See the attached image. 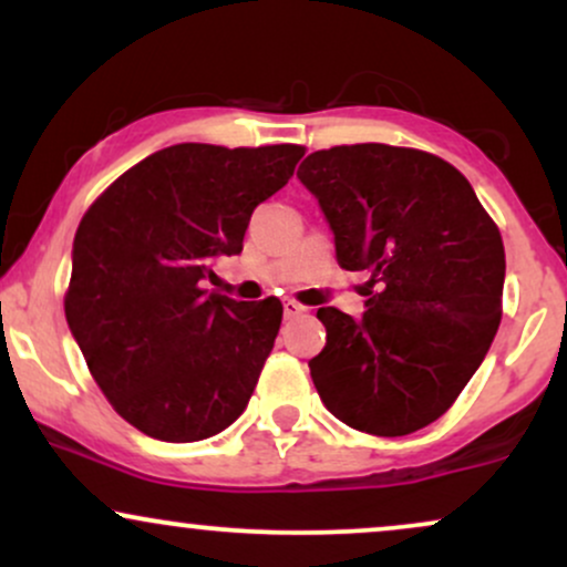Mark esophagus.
Returning a JSON list of instances; mask_svg holds the SVG:
<instances>
[{
    "label": "esophagus",
    "instance_id": "obj_1",
    "mask_svg": "<svg viewBox=\"0 0 567 567\" xmlns=\"http://www.w3.org/2000/svg\"><path fill=\"white\" fill-rule=\"evenodd\" d=\"M282 311H285V317H288V320H296V317L306 315V306H301L298 301H292V298H288V301L282 303Z\"/></svg>",
    "mask_w": 567,
    "mask_h": 567
}]
</instances>
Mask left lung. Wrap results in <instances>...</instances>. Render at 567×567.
Returning a JSON list of instances; mask_svg holds the SVG:
<instances>
[{"instance_id":"obj_1","label":"left lung","mask_w":567,"mask_h":567,"mask_svg":"<svg viewBox=\"0 0 567 567\" xmlns=\"http://www.w3.org/2000/svg\"><path fill=\"white\" fill-rule=\"evenodd\" d=\"M298 178L333 229L341 269L370 275L360 320L317 311L328 343L309 360L311 381L351 429L419 432L453 405L498 330V226L451 162L419 148H322Z\"/></svg>"}]
</instances>
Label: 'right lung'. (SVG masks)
<instances>
[{"mask_svg":"<svg viewBox=\"0 0 567 567\" xmlns=\"http://www.w3.org/2000/svg\"><path fill=\"white\" fill-rule=\"evenodd\" d=\"M303 146L175 143L122 173L80 220L66 322L116 413L165 442L243 415L282 322L279 298L207 292L243 252L252 210L290 181Z\"/></svg>","mask_w":567,"mask_h":567,"instance_id":"add662e5","label":"right lung"}]
</instances>
